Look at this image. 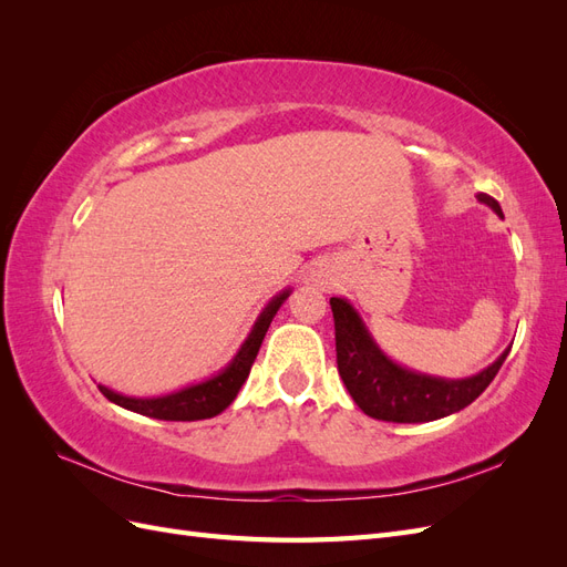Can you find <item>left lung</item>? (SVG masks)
<instances>
[{
  "instance_id": "8db88e82",
  "label": "left lung",
  "mask_w": 567,
  "mask_h": 567,
  "mask_svg": "<svg viewBox=\"0 0 567 567\" xmlns=\"http://www.w3.org/2000/svg\"><path fill=\"white\" fill-rule=\"evenodd\" d=\"M477 200L504 217L502 205L492 196L477 194ZM331 310L340 379L354 404L379 421L427 423L456 414L485 392L511 352L506 348L496 362L468 379H440L392 362L346 298H331Z\"/></svg>"
}]
</instances>
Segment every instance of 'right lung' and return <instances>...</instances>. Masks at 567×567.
Segmentation results:
<instances>
[{"mask_svg":"<svg viewBox=\"0 0 567 567\" xmlns=\"http://www.w3.org/2000/svg\"><path fill=\"white\" fill-rule=\"evenodd\" d=\"M288 296H290V288L281 290V293H277L265 305V310L260 312V317L255 319L248 338L244 340V346L238 348L231 362L219 373L210 375V379H205L194 385H186L177 392L158 394V398H127V394L115 392L106 385H99V390L104 392V398L111 400L113 404L130 409V411H134V414H142V416L161 419V421L213 419V416L221 414V411H225L236 400L238 390H241V385L248 379L257 352H260V346H262L269 323L274 317H277L279 307L286 302Z\"/></svg>","mask_w":567,"mask_h":567,"instance_id":"obj_1","label":"right lung"}]
</instances>
